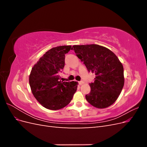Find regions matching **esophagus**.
<instances>
[{"label": "esophagus", "instance_id": "esophagus-1", "mask_svg": "<svg viewBox=\"0 0 147 147\" xmlns=\"http://www.w3.org/2000/svg\"><path fill=\"white\" fill-rule=\"evenodd\" d=\"M84 83V82L83 81H80V82H78V84H80V85H82V84H83Z\"/></svg>", "mask_w": 147, "mask_h": 147}]
</instances>
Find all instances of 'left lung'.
I'll list each match as a JSON object with an SVG mask.
<instances>
[{"mask_svg":"<svg viewBox=\"0 0 147 147\" xmlns=\"http://www.w3.org/2000/svg\"><path fill=\"white\" fill-rule=\"evenodd\" d=\"M77 56L85 65L89 72L96 77L90 83L91 91L85 97L92 106L104 109L118 99L124 83L123 66L118 57L109 49L92 45H74Z\"/></svg>","mask_w":147,"mask_h":147,"instance_id":"left-lung-1","label":"left lung"}]
</instances>
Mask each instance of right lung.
<instances>
[{
	"label": "right lung",
	"instance_id": "obj_1",
	"mask_svg": "<svg viewBox=\"0 0 147 147\" xmlns=\"http://www.w3.org/2000/svg\"><path fill=\"white\" fill-rule=\"evenodd\" d=\"M71 46L53 48L40 58L32 69L29 84L35 98L44 107L59 110L67 105L77 90L76 82H61L59 72L65 65V54Z\"/></svg>",
	"mask_w": 147,
	"mask_h": 147
}]
</instances>
